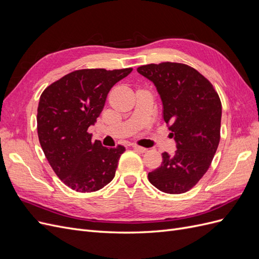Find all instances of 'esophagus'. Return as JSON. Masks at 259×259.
I'll use <instances>...</instances> for the list:
<instances>
[{
    "label": "esophagus",
    "instance_id": "esophagus-1",
    "mask_svg": "<svg viewBox=\"0 0 259 259\" xmlns=\"http://www.w3.org/2000/svg\"><path fill=\"white\" fill-rule=\"evenodd\" d=\"M133 148H134L136 151H138V152H142V153H144V152H146V151H147V149H146V148H144V147H142V146H138V145H136V144L133 145Z\"/></svg>",
    "mask_w": 259,
    "mask_h": 259
}]
</instances>
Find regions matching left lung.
Instances as JSON below:
<instances>
[{"mask_svg":"<svg viewBox=\"0 0 259 259\" xmlns=\"http://www.w3.org/2000/svg\"><path fill=\"white\" fill-rule=\"evenodd\" d=\"M137 71L156 86L163 104V119L174 136L177 150L162 153V164L148 174L165 193L189 191L204 175L221 139L222 103L204 75L180 62L140 66Z\"/></svg>","mask_w":259,"mask_h":259,"instance_id":"left-lung-1","label":"left lung"}]
</instances>
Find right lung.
<instances>
[{"mask_svg": "<svg viewBox=\"0 0 259 259\" xmlns=\"http://www.w3.org/2000/svg\"><path fill=\"white\" fill-rule=\"evenodd\" d=\"M132 68L81 69L46 88L37 107V136L50 165L59 179L77 192L97 191L111 182L125 147L106 148L92 140L112 86Z\"/></svg>", "mask_w": 259, "mask_h": 259, "instance_id": "add662e5", "label": "right lung"}]
</instances>
